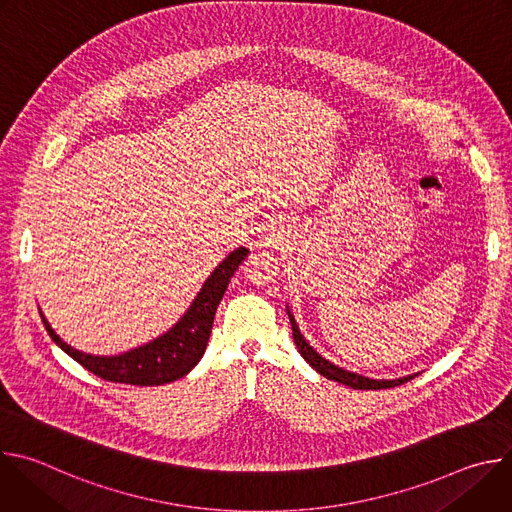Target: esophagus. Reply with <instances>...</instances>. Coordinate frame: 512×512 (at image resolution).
I'll return each instance as SVG.
<instances>
[{
  "label": "esophagus",
  "mask_w": 512,
  "mask_h": 512,
  "mask_svg": "<svg viewBox=\"0 0 512 512\" xmlns=\"http://www.w3.org/2000/svg\"><path fill=\"white\" fill-rule=\"evenodd\" d=\"M289 241V229L281 223V221H271V225H267L265 235H263V245L265 247H273L279 249Z\"/></svg>",
  "instance_id": "34e87169"
}]
</instances>
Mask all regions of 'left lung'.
Instances as JSON below:
<instances>
[{
	"label": "left lung",
	"instance_id": "obj_1",
	"mask_svg": "<svg viewBox=\"0 0 512 512\" xmlns=\"http://www.w3.org/2000/svg\"><path fill=\"white\" fill-rule=\"evenodd\" d=\"M289 322H291V330H294V342H296L300 354L310 362L312 369H316L322 377H326V379H330V381H338V383H342V385H348V387L360 389V391H377V389L399 387V385H403V383H407V381H411V379L415 377V375H413V377H403V379H395V381H375V379L360 377V375H356V373H348V371L336 367V364L328 362L326 358H322V356L304 340V336H302V332H300V328H298V324H296V320H294V316H291V314H289Z\"/></svg>",
	"mask_w": 512,
	"mask_h": 512
}]
</instances>
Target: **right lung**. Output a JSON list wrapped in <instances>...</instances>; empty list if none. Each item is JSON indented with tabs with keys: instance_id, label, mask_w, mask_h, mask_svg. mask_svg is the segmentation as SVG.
<instances>
[{
	"instance_id": "obj_1",
	"label": "right lung",
	"mask_w": 512,
	"mask_h": 512,
	"mask_svg": "<svg viewBox=\"0 0 512 512\" xmlns=\"http://www.w3.org/2000/svg\"><path fill=\"white\" fill-rule=\"evenodd\" d=\"M247 255L249 251L241 247L218 265L214 273L206 279L204 287L200 289V294L196 296L186 316L168 334L121 356H91L70 348L54 334L46 318L42 314L40 316L50 338L68 356L75 358L87 371L101 377L103 381L135 387L166 385L188 375L202 358L212 330L216 308L225 296L231 277L247 259Z\"/></svg>"
}]
</instances>
